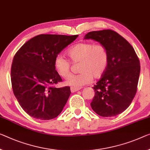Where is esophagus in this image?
Masks as SVG:
<instances>
[{
    "instance_id": "esophagus-1",
    "label": "esophagus",
    "mask_w": 150,
    "mask_h": 150,
    "mask_svg": "<svg viewBox=\"0 0 150 150\" xmlns=\"http://www.w3.org/2000/svg\"><path fill=\"white\" fill-rule=\"evenodd\" d=\"M70 90H71V92H72V93H74V92L80 91V88H77V87H71Z\"/></svg>"
}]
</instances>
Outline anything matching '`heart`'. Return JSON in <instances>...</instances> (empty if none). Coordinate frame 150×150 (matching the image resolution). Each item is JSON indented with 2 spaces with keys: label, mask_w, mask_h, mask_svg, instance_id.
Listing matches in <instances>:
<instances>
[{
  "label": "heart",
  "mask_w": 150,
  "mask_h": 150,
  "mask_svg": "<svg viewBox=\"0 0 150 150\" xmlns=\"http://www.w3.org/2000/svg\"><path fill=\"white\" fill-rule=\"evenodd\" d=\"M67 54L73 64H78L77 74L69 76L66 84L74 87H80L91 82L94 78H99L105 73L109 66V55L107 47L102 44L92 42H81L68 49ZM54 68L57 74L63 78L70 74L71 63L61 56H57L54 59Z\"/></svg>",
  "instance_id": "heart-1"
}]
</instances>
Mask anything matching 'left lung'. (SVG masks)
I'll return each instance as SVG.
<instances>
[{
    "mask_svg": "<svg viewBox=\"0 0 150 150\" xmlns=\"http://www.w3.org/2000/svg\"><path fill=\"white\" fill-rule=\"evenodd\" d=\"M84 39H91L105 45L109 55L105 73L93 88L94 96L91 103L96 114L114 117L131 105L137 93L140 63L129 43L110 29L91 31Z\"/></svg>",
    "mask_w": 150,
    "mask_h": 150,
    "instance_id": "8db88e82",
    "label": "left lung"
}]
</instances>
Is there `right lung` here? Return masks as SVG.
<instances>
[{
  "label": "right lung",
  "mask_w": 150,
  "mask_h": 150,
  "mask_svg": "<svg viewBox=\"0 0 150 150\" xmlns=\"http://www.w3.org/2000/svg\"><path fill=\"white\" fill-rule=\"evenodd\" d=\"M78 35L41 34L27 41L16 53L11 66L13 93L21 107L33 118L50 120L60 114L71 94L62 82L54 59Z\"/></svg>",
  "instance_id": "obj_1"
}]
</instances>
